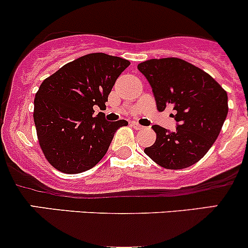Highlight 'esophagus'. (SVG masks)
Returning a JSON list of instances; mask_svg holds the SVG:
<instances>
[{"instance_id":"34e87169","label":"esophagus","mask_w":248,"mask_h":248,"mask_svg":"<svg viewBox=\"0 0 248 248\" xmlns=\"http://www.w3.org/2000/svg\"><path fill=\"white\" fill-rule=\"evenodd\" d=\"M131 126L133 127L134 129H138V131H139V129H144V128H145L144 126H141V124H137V122H133V124H131Z\"/></svg>"}]
</instances>
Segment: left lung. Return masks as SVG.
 <instances>
[{
    "instance_id": "8db88e82",
    "label": "left lung",
    "mask_w": 248,
    "mask_h": 248,
    "mask_svg": "<svg viewBox=\"0 0 248 248\" xmlns=\"http://www.w3.org/2000/svg\"><path fill=\"white\" fill-rule=\"evenodd\" d=\"M152 87L158 111L175 110L176 131L152 126L156 141L144 152L166 169H185L206 155L228 114L227 92L211 76L177 59H152L138 64Z\"/></svg>"
}]
</instances>
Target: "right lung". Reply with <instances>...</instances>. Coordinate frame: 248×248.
Returning a JSON list of instances; mask_svg holds the SVG:
<instances>
[{
	"mask_svg": "<svg viewBox=\"0 0 248 248\" xmlns=\"http://www.w3.org/2000/svg\"><path fill=\"white\" fill-rule=\"evenodd\" d=\"M128 60L103 52L87 54L47 77L34 97L37 138L46 161L64 174L93 168L104 157L114 134L124 120L93 117V107H106Z\"/></svg>",
	"mask_w": 248,
	"mask_h": 248,
	"instance_id": "1",
	"label": "right lung"
}]
</instances>
